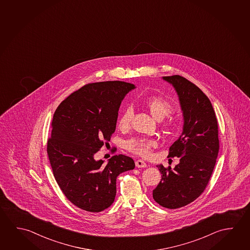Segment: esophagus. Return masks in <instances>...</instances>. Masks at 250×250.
<instances>
[{
  "instance_id": "1",
  "label": "esophagus",
  "mask_w": 250,
  "mask_h": 250,
  "mask_svg": "<svg viewBox=\"0 0 250 250\" xmlns=\"http://www.w3.org/2000/svg\"><path fill=\"white\" fill-rule=\"evenodd\" d=\"M135 165L136 167L138 168H145L147 167V165L146 164V162L141 160H136Z\"/></svg>"
}]
</instances>
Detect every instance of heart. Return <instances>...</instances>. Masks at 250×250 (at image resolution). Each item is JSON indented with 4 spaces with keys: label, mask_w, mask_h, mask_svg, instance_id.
I'll return each mask as SVG.
<instances>
[{
    "label": "heart",
    "mask_w": 250,
    "mask_h": 250,
    "mask_svg": "<svg viewBox=\"0 0 250 250\" xmlns=\"http://www.w3.org/2000/svg\"><path fill=\"white\" fill-rule=\"evenodd\" d=\"M145 106L150 111L151 116L157 120H162L172 110L171 103L160 96H151L145 101ZM133 111L131 107H128L123 113L120 115L118 120V126L121 131H126L131 127V119ZM169 126L172 125V122L168 124ZM157 142L152 139H132L125 143V147L136 155L142 158H149L151 155V149L155 147Z\"/></svg>",
    "instance_id": "obj_1"
}]
</instances>
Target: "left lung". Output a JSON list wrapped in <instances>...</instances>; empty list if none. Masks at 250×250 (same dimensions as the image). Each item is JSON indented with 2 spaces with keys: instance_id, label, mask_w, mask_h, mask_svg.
<instances>
[{
  "instance_id": "8db88e82",
  "label": "left lung",
  "mask_w": 250,
  "mask_h": 250,
  "mask_svg": "<svg viewBox=\"0 0 250 250\" xmlns=\"http://www.w3.org/2000/svg\"><path fill=\"white\" fill-rule=\"evenodd\" d=\"M163 79L176 90L184 125L168 154L180 158V163L173 169L157 166L162 175L152 197L160 206L175 209L196 200L208 184L219 152L218 123L212 104L199 87L179 75Z\"/></svg>"
}]
</instances>
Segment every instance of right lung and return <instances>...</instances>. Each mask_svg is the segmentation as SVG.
<instances>
[{"label": "right lung", "mask_w": 250, "mask_h": 250, "mask_svg": "<svg viewBox=\"0 0 250 250\" xmlns=\"http://www.w3.org/2000/svg\"><path fill=\"white\" fill-rule=\"evenodd\" d=\"M135 88L121 81L88 83L54 113L47 143L49 162L62 192L79 208L91 213L108 208L116 196L117 177L135 167L123 154L112 156L107 164L94 159L116 130L122 100Z\"/></svg>", "instance_id": "obj_1"}]
</instances>
